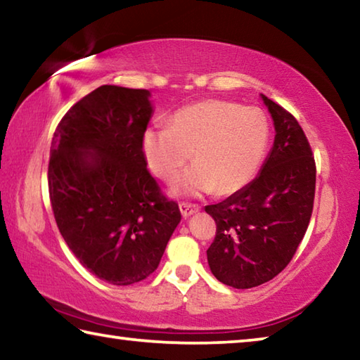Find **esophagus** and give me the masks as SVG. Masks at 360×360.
Instances as JSON below:
<instances>
[{
    "instance_id": "obj_1",
    "label": "esophagus",
    "mask_w": 360,
    "mask_h": 360,
    "mask_svg": "<svg viewBox=\"0 0 360 360\" xmlns=\"http://www.w3.org/2000/svg\"><path fill=\"white\" fill-rule=\"evenodd\" d=\"M179 211H181L182 217L187 219V217H191L193 214H197V212L200 211V206L198 205H191V203H181Z\"/></svg>"
}]
</instances>
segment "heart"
Segmentation results:
<instances>
[{
    "label": "heart",
    "instance_id": "1",
    "mask_svg": "<svg viewBox=\"0 0 360 360\" xmlns=\"http://www.w3.org/2000/svg\"><path fill=\"white\" fill-rule=\"evenodd\" d=\"M169 127H148L141 154L149 172L173 181L192 154L195 165L174 181L172 195H231L257 174L270 144V124L257 108L205 100L172 114Z\"/></svg>",
    "mask_w": 360,
    "mask_h": 360
}]
</instances>
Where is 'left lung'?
Instances as JSON below:
<instances>
[{"mask_svg": "<svg viewBox=\"0 0 360 360\" xmlns=\"http://www.w3.org/2000/svg\"><path fill=\"white\" fill-rule=\"evenodd\" d=\"M275 125V141L255 179L217 205L205 206L216 221L206 251L211 273L235 289L275 278L294 257L313 212L316 165L311 148L292 114L260 95Z\"/></svg>", "mask_w": 360, "mask_h": 360, "instance_id": "8db88e82", "label": "left lung"}]
</instances>
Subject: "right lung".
<instances>
[{"mask_svg":"<svg viewBox=\"0 0 360 360\" xmlns=\"http://www.w3.org/2000/svg\"><path fill=\"white\" fill-rule=\"evenodd\" d=\"M152 114L149 90L101 85L52 138L49 195L60 233L90 273L114 285L155 271L181 222L141 154Z\"/></svg>","mask_w":360,"mask_h":360,"instance_id":"right-lung-1","label":"right lung"}]
</instances>
